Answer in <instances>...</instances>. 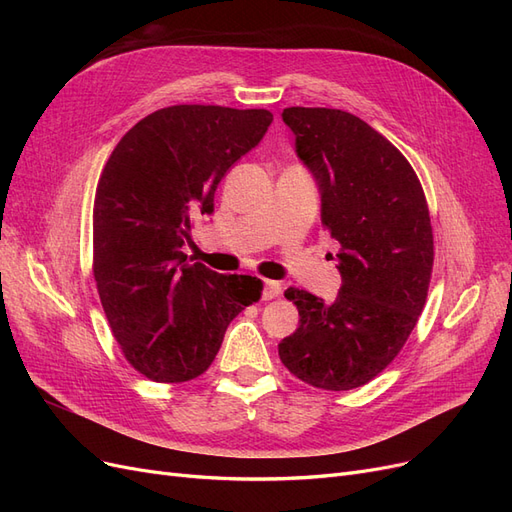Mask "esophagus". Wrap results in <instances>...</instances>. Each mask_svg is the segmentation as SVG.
Listing matches in <instances>:
<instances>
[{"label":"esophagus","mask_w":512,"mask_h":512,"mask_svg":"<svg viewBox=\"0 0 512 512\" xmlns=\"http://www.w3.org/2000/svg\"><path fill=\"white\" fill-rule=\"evenodd\" d=\"M280 294H282V284L280 282H273V280L265 282V288H262V299L271 301V299L280 297Z\"/></svg>","instance_id":"34e87169"}]
</instances>
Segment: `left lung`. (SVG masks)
I'll use <instances>...</instances> for the list:
<instances>
[{
  "label": "left lung",
  "mask_w": 512,
  "mask_h": 512,
  "mask_svg": "<svg viewBox=\"0 0 512 512\" xmlns=\"http://www.w3.org/2000/svg\"><path fill=\"white\" fill-rule=\"evenodd\" d=\"M282 119L316 177L342 288L333 303L284 292L301 318L280 359L316 389L350 391L395 359L423 312L433 267L427 200L404 153L356 115L290 106Z\"/></svg>",
  "instance_id": "1"
}]
</instances>
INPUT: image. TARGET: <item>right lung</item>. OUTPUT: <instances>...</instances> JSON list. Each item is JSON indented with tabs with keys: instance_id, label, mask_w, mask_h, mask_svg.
<instances>
[{
	"instance_id": "right-lung-1",
	"label": "right lung",
	"mask_w": 512,
	"mask_h": 512,
	"mask_svg": "<svg viewBox=\"0 0 512 512\" xmlns=\"http://www.w3.org/2000/svg\"><path fill=\"white\" fill-rule=\"evenodd\" d=\"M265 108L177 104L123 134L94 203V277L126 361L153 382L205 374L230 320L260 299L252 275H222L181 250L213 211L226 170L260 143Z\"/></svg>"
}]
</instances>
